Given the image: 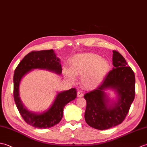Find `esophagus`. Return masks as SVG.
Instances as JSON below:
<instances>
[{
	"label": "esophagus",
	"instance_id": "obj_1",
	"mask_svg": "<svg viewBox=\"0 0 147 147\" xmlns=\"http://www.w3.org/2000/svg\"><path fill=\"white\" fill-rule=\"evenodd\" d=\"M77 95H78V97H82V96H83V93L82 92L78 91L77 92Z\"/></svg>",
	"mask_w": 147,
	"mask_h": 147
}]
</instances>
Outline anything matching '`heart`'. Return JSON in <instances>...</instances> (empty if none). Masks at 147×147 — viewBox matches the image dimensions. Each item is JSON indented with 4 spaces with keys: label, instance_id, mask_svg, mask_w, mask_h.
<instances>
[{
    "label": "heart",
    "instance_id": "1",
    "mask_svg": "<svg viewBox=\"0 0 147 147\" xmlns=\"http://www.w3.org/2000/svg\"><path fill=\"white\" fill-rule=\"evenodd\" d=\"M111 65L101 56L93 53L74 55L71 61L70 69H65V74L73 81L74 76H81V83L86 89H94L107 75Z\"/></svg>",
    "mask_w": 147,
    "mask_h": 147
}]
</instances>
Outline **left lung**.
<instances>
[{
	"mask_svg": "<svg viewBox=\"0 0 147 147\" xmlns=\"http://www.w3.org/2000/svg\"><path fill=\"white\" fill-rule=\"evenodd\" d=\"M113 69L96 89L86 93L85 119L93 128L104 130L123 123L128 113L135 96V76L132 69L127 65L125 59L117 51H113ZM117 90L118 100L109 106L105 90Z\"/></svg>",
	"mask_w": 147,
	"mask_h": 147,
	"instance_id": "obj_1",
	"label": "left lung"
}]
</instances>
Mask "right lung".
Here are the masks:
<instances>
[{"label": "right lung", "instance_id": "1", "mask_svg": "<svg viewBox=\"0 0 147 147\" xmlns=\"http://www.w3.org/2000/svg\"><path fill=\"white\" fill-rule=\"evenodd\" d=\"M33 69H45L61 74L62 67L60 60L56 57L52 49L32 51L18 65L13 77L14 99L21 117L27 124L36 128H49L61 121L64 107L67 103L76 98V91L75 88H71L59 93L51 108L43 113L39 114L29 112L24 107L19 96V85L22 78Z\"/></svg>", "mask_w": 147, "mask_h": 147}]
</instances>
